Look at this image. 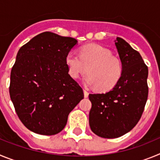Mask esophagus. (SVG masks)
<instances>
[{
  "label": "esophagus",
  "instance_id": "34e87169",
  "mask_svg": "<svg viewBox=\"0 0 160 160\" xmlns=\"http://www.w3.org/2000/svg\"><path fill=\"white\" fill-rule=\"evenodd\" d=\"M88 91H86V90H83V95H84V97L85 98H87L88 96Z\"/></svg>",
  "mask_w": 160,
  "mask_h": 160
}]
</instances>
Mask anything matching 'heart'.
I'll return each mask as SVG.
<instances>
[{
    "label": "heart",
    "mask_w": 160,
    "mask_h": 160,
    "mask_svg": "<svg viewBox=\"0 0 160 160\" xmlns=\"http://www.w3.org/2000/svg\"><path fill=\"white\" fill-rule=\"evenodd\" d=\"M65 63L70 77L77 80L88 74L83 81L88 87H96L101 92H107L117 84L123 73L121 60L113 57L110 50L99 44H88L80 50V55L74 52L67 54Z\"/></svg>",
    "instance_id": "b5f03b06"
}]
</instances>
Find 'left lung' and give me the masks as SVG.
Wrapping results in <instances>:
<instances>
[{"instance_id":"left-lung-1","label":"left lung","mask_w":160,"mask_h":160,"mask_svg":"<svg viewBox=\"0 0 160 160\" xmlns=\"http://www.w3.org/2000/svg\"><path fill=\"white\" fill-rule=\"evenodd\" d=\"M115 44L123 64L121 77L108 92L88 96L91 130L106 139L120 137L137 124L148 96V68L140 54L120 37Z\"/></svg>"}]
</instances>
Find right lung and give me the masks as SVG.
<instances>
[{
  "instance_id": "obj_1",
  "label": "right lung",
  "mask_w": 160,
  "mask_h": 160,
  "mask_svg": "<svg viewBox=\"0 0 160 160\" xmlns=\"http://www.w3.org/2000/svg\"><path fill=\"white\" fill-rule=\"evenodd\" d=\"M77 42L44 32L17 52L9 94L17 116L28 130L44 136L59 133L70 112L83 99V90L69 76L65 63Z\"/></svg>"
}]
</instances>
